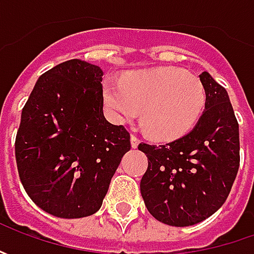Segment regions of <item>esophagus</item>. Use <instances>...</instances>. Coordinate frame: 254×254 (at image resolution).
<instances>
[{
  "instance_id": "34e87169",
  "label": "esophagus",
  "mask_w": 254,
  "mask_h": 254,
  "mask_svg": "<svg viewBox=\"0 0 254 254\" xmlns=\"http://www.w3.org/2000/svg\"><path fill=\"white\" fill-rule=\"evenodd\" d=\"M138 144H140V138H138L137 135L131 134V147L132 148H137V147H138Z\"/></svg>"
}]
</instances>
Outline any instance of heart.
I'll list each match as a JSON object with an SVG mask.
<instances>
[{"instance_id":"b5f03b06","label":"heart","mask_w":254,"mask_h":254,"mask_svg":"<svg viewBox=\"0 0 254 254\" xmlns=\"http://www.w3.org/2000/svg\"><path fill=\"white\" fill-rule=\"evenodd\" d=\"M104 106L117 123L134 120L142 110L141 123L154 138L177 140L200 119L206 92L196 76L170 66L135 70L122 82L107 79L103 86Z\"/></svg>"}]
</instances>
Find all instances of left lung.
Returning a JSON list of instances; mask_svg holds the SVG:
<instances>
[{
    "mask_svg": "<svg viewBox=\"0 0 254 254\" xmlns=\"http://www.w3.org/2000/svg\"><path fill=\"white\" fill-rule=\"evenodd\" d=\"M199 79L206 104L192 131L165 145H138L148 158L140 182L144 203L155 219L178 228L219 209L239 170V124L228 92L208 72Z\"/></svg>",
    "mask_w": 254,
    "mask_h": 254,
    "instance_id": "1",
    "label": "left lung"
}]
</instances>
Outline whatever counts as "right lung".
Instances as JSON below:
<instances>
[{
  "label": "right lung",
  "mask_w": 254,
  "mask_h": 254,
  "mask_svg": "<svg viewBox=\"0 0 254 254\" xmlns=\"http://www.w3.org/2000/svg\"><path fill=\"white\" fill-rule=\"evenodd\" d=\"M103 70L72 59L45 72L25 103L15 140L18 174L28 196L64 219L102 206L130 132L103 114Z\"/></svg>",
  "instance_id": "add662e5"
}]
</instances>
